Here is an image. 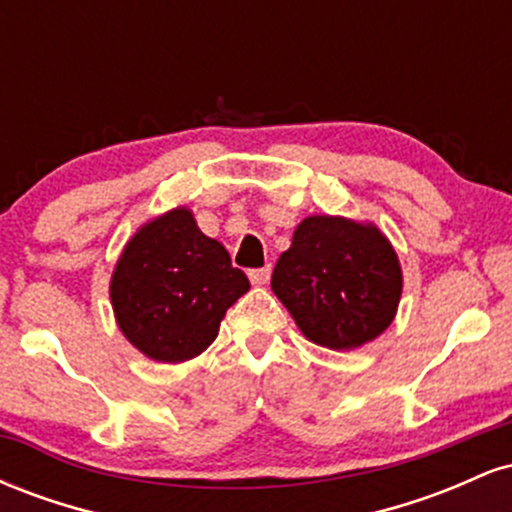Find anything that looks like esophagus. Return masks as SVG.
<instances>
[{"label": "esophagus", "instance_id": "34e87169", "mask_svg": "<svg viewBox=\"0 0 512 512\" xmlns=\"http://www.w3.org/2000/svg\"><path fill=\"white\" fill-rule=\"evenodd\" d=\"M250 281L255 286H264L269 281V276H272V267H262V269H250L248 272Z\"/></svg>", "mask_w": 512, "mask_h": 512}]
</instances>
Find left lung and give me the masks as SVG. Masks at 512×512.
<instances>
[{
  "label": "left lung",
  "mask_w": 512,
  "mask_h": 512,
  "mask_svg": "<svg viewBox=\"0 0 512 512\" xmlns=\"http://www.w3.org/2000/svg\"><path fill=\"white\" fill-rule=\"evenodd\" d=\"M272 291L305 339L351 351L373 342L395 320L402 264L375 223L305 216L276 262Z\"/></svg>",
  "instance_id": "obj_1"
}]
</instances>
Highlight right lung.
Instances as JSON below:
<instances>
[{"instance_id":"right-lung-1","label":"right lung","mask_w":512,"mask_h":512,"mask_svg":"<svg viewBox=\"0 0 512 512\" xmlns=\"http://www.w3.org/2000/svg\"><path fill=\"white\" fill-rule=\"evenodd\" d=\"M248 289L228 250L199 231L190 209L175 207L127 240L110 276V303L134 349L182 363L214 342L226 310Z\"/></svg>"}]
</instances>
